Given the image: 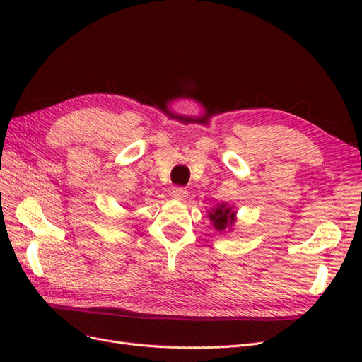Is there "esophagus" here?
<instances>
[{
  "label": "esophagus",
  "instance_id": "34e87169",
  "mask_svg": "<svg viewBox=\"0 0 362 362\" xmlns=\"http://www.w3.org/2000/svg\"><path fill=\"white\" fill-rule=\"evenodd\" d=\"M185 194H187V190H185L184 187H173L172 189V198L173 199L182 201L185 198Z\"/></svg>",
  "mask_w": 362,
  "mask_h": 362
}]
</instances>
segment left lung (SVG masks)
Masks as SVG:
<instances>
[{
    "mask_svg": "<svg viewBox=\"0 0 362 362\" xmlns=\"http://www.w3.org/2000/svg\"><path fill=\"white\" fill-rule=\"evenodd\" d=\"M208 217L218 233H223L226 229L233 228L235 222V211L233 210V206H228L226 204H218L217 206L211 208V211L208 213Z\"/></svg>",
    "mask_w": 362,
    "mask_h": 362,
    "instance_id": "obj_1",
    "label": "left lung"
}]
</instances>
